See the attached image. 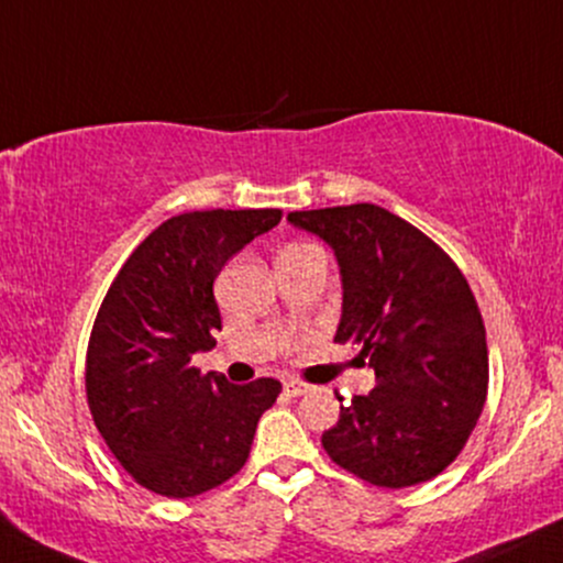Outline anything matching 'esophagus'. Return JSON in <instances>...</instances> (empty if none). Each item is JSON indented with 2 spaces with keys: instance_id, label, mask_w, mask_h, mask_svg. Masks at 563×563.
<instances>
[{
  "instance_id": "obj_1",
  "label": "esophagus",
  "mask_w": 563,
  "mask_h": 563,
  "mask_svg": "<svg viewBox=\"0 0 563 563\" xmlns=\"http://www.w3.org/2000/svg\"><path fill=\"white\" fill-rule=\"evenodd\" d=\"M283 389H286L288 397H301V394H307L312 386L301 384V380H286V384H283Z\"/></svg>"
}]
</instances>
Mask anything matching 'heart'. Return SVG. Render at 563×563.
<instances>
[{
	"label": "heart",
	"instance_id": "1",
	"mask_svg": "<svg viewBox=\"0 0 563 563\" xmlns=\"http://www.w3.org/2000/svg\"><path fill=\"white\" fill-rule=\"evenodd\" d=\"M288 249H307V245H288ZM288 249H286V251H288Z\"/></svg>",
	"mask_w": 563,
	"mask_h": 563
}]
</instances>
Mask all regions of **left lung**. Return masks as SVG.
<instances>
[{"mask_svg":"<svg viewBox=\"0 0 563 563\" xmlns=\"http://www.w3.org/2000/svg\"><path fill=\"white\" fill-rule=\"evenodd\" d=\"M288 222L333 249L344 288L333 341L363 346L376 371V389L341 405L322 448L376 487L434 479L468 442L487 399V335L466 277L431 238L380 206L290 211Z\"/></svg>","mask_w":563,"mask_h":563,"instance_id":"obj_1","label":"left lung"}]
</instances>
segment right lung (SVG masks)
Here are the masks:
<instances>
[{
	"label": "right lung",
	"instance_id": "obj_1",
	"mask_svg": "<svg viewBox=\"0 0 563 563\" xmlns=\"http://www.w3.org/2000/svg\"><path fill=\"white\" fill-rule=\"evenodd\" d=\"M280 217L211 209L166 219L102 299L87 349V402L115 461L151 493L196 497L235 476L283 389L275 378L235 386L190 363L217 346V275Z\"/></svg>",
	"mask_w": 563,
	"mask_h": 563
}]
</instances>
